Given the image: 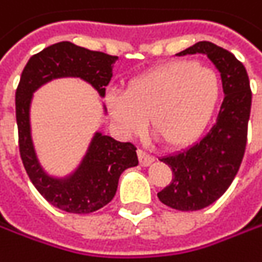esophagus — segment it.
Masks as SVG:
<instances>
[{"label": "esophagus", "mask_w": 262, "mask_h": 262, "mask_svg": "<svg viewBox=\"0 0 262 262\" xmlns=\"http://www.w3.org/2000/svg\"><path fill=\"white\" fill-rule=\"evenodd\" d=\"M137 155H138V162H140L141 166H149V165L155 161V158L150 156V155H147L146 151L137 150Z\"/></svg>", "instance_id": "esophagus-1"}]
</instances>
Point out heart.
I'll return each instance as SVG.
<instances>
[{
  "instance_id": "obj_1",
  "label": "heart",
  "mask_w": 262,
  "mask_h": 262,
  "mask_svg": "<svg viewBox=\"0 0 262 262\" xmlns=\"http://www.w3.org/2000/svg\"><path fill=\"white\" fill-rule=\"evenodd\" d=\"M220 75L193 60H177L131 79L124 96H111L107 107L116 126L136 136L149 129L168 149H183L202 137L221 100Z\"/></svg>"
}]
</instances>
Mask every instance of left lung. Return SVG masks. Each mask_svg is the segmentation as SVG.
<instances>
[{
	"instance_id": "obj_1",
	"label": "left lung",
	"mask_w": 262,
	"mask_h": 262,
	"mask_svg": "<svg viewBox=\"0 0 262 262\" xmlns=\"http://www.w3.org/2000/svg\"><path fill=\"white\" fill-rule=\"evenodd\" d=\"M205 54L223 81L224 100L216 122L189 149L161 161L172 171L171 183L158 193L159 201L178 211H199L224 194L242 164L252 93L246 69L230 51L208 41L180 51L177 56Z\"/></svg>"
}]
</instances>
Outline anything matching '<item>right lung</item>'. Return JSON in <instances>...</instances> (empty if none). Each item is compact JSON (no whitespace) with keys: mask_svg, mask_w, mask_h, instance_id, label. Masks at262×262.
I'll use <instances>...</instances> for the list:
<instances>
[{"mask_svg":"<svg viewBox=\"0 0 262 262\" xmlns=\"http://www.w3.org/2000/svg\"><path fill=\"white\" fill-rule=\"evenodd\" d=\"M116 56L91 51L63 41L33 54L26 63L16 90V121L23 166L47 202L71 214H90L106 206L118 189L119 177L126 168L137 166L136 146L121 143L96 133L79 166L71 176L56 178L41 166L31 136V101L33 93L57 78H81L104 97L112 79Z\"/></svg>","mask_w":262,"mask_h":262,"instance_id":"obj_1","label":"right lung"}]
</instances>
